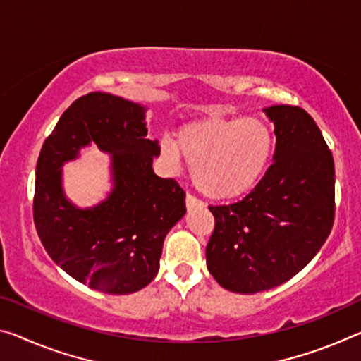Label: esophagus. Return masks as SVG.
Here are the masks:
<instances>
[{
    "instance_id": "obj_1",
    "label": "esophagus",
    "mask_w": 361,
    "mask_h": 361,
    "mask_svg": "<svg viewBox=\"0 0 361 361\" xmlns=\"http://www.w3.org/2000/svg\"><path fill=\"white\" fill-rule=\"evenodd\" d=\"M201 207H204V202L199 201L197 197L191 196V194H188V196H186V209L192 210V209H201Z\"/></svg>"
}]
</instances>
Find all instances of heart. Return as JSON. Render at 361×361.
I'll return each mask as SVG.
<instances>
[{
	"mask_svg": "<svg viewBox=\"0 0 361 361\" xmlns=\"http://www.w3.org/2000/svg\"><path fill=\"white\" fill-rule=\"evenodd\" d=\"M273 149L271 131L255 117H207L180 130L176 142H160L171 169L183 156L205 197L231 201L252 191L265 173Z\"/></svg>",
	"mask_w": 361,
	"mask_h": 361,
	"instance_id": "obj_1",
	"label": "heart"
}]
</instances>
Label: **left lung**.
Segmentation results:
<instances>
[{"instance_id": "8db88e82", "label": "left lung", "mask_w": 361, "mask_h": 361, "mask_svg": "<svg viewBox=\"0 0 361 361\" xmlns=\"http://www.w3.org/2000/svg\"><path fill=\"white\" fill-rule=\"evenodd\" d=\"M273 164L239 202L209 207L215 219L205 247L216 283L255 294L289 281L328 239L334 223V160L304 109L271 106Z\"/></svg>"}]
</instances>
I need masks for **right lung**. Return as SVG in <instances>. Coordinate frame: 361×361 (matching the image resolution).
I'll return each instance as SVG.
<instances>
[{"label": "right lung", "instance_id": "add662e5", "mask_svg": "<svg viewBox=\"0 0 361 361\" xmlns=\"http://www.w3.org/2000/svg\"><path fill=\"white\" fill-rule=\"evenodd\" d=\"M91 144L111 156L113 188L82 209L65 196L61 167ZM159 154V141L147 138L146 107L99 91L73 101L44 141L33 220L51 259L77 281L122 295L156 278L164 239L186 214L178 183L154 173Z\"/></svg>", "mask_w": 361, "mask_h": 361}]
</instances>
